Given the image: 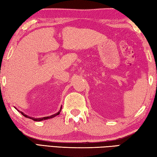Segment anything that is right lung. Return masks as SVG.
Returning a JSON list of instances; mask_svg holds the SVG:
<instances>
[{
	"label": "right lung",
	"instance_id": "1",
	"mask_svg": "<svg viewBox=\"0 0 157 157\" xmlns=\"http://www.w3.org/2000/svg\"><path fill=\"white\" fill-rule=\"evenodd\" d=\"M61 110H62V107H61V109H60V110L58 111V112L57 113H55V114H54V115H52V116H47V117H44V118H33V117H30V116H27V115H25V113H23V112H21V111H19L20 113H21V114H22V115L23 116H25V117H26V118H30V119H32V120H33V121H44V120H47V119H49V118H53V117H55V116H57V115H59V114L60 113V111H61Z\"/></svg>",
	"mask_w": 157,
	"mask_h": 157
}]
</instances>
